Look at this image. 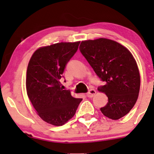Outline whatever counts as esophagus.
<instances>
[{
    "label": "esophagus",
    "mask_w": 154,
    "mask_h": 154,
    "mask_svg": "<svg viewBox=\"0 0 154 154\" xmlns=\"http://www.w3.org/2000/svg\"><path fill=\"white\" fill-rule=\"evenodd\" d=\"M96 93V91L94 89H90L89 91L87 92V97L91 98V97H93L94 95H95Z\"/></svg>",
    "instance_id": "1"
}]
</instances>
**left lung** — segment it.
<instances>
[{
	"instance_id": "obj_1",
	"label": "left lung",
	"mask_w": 154,
	"mask_h": 154,
	"mask_svg": "<svg viewBox=\"0 0 154 154\" xmlns=\"http://www.w3.org/2000/svg\"><path fill=\"white\" fill-rule=\"evenodd\" d=\"M79 51L104 85L98 87L108 96L101 111L112 120L128 113L138 98L140 75L137 63L129 50L107 38L82 42Z\"/></svg>"
}]
</instances>
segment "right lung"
I'll use <instances>...</instances> for the list:
<instances>
[{
	"label": "right lung",
	"instance_id": "right-lung-1",
	"mask_svg": "<svg viewBox=\"0 0 154 154\" xmlns=\"http://www.w3.org/2000/svg\"><path fill=\"white\" fill-rule=\"evenodd\" d=\"M79 43L61 42L42 47L34 53L29 63L28 97L41 118L53 125L61 126L70 120L82 100L72 97L69 90L60 87L65 66Z\"/></svg>",
	"mask_w": 154,
	"mask_h": 154
}]
</instances>
